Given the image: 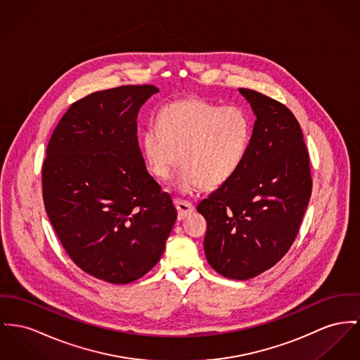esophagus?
Segmentation results:
<instances>
[{
  "mask_svg": "<svg viewBox=\"0 0 360 360\" xmlns=\"http://www.w3.org/2000/svg\"><path fill=\"white\" fill-rule=\"evenodd\" d=\"M174 206L177 209L179 219H184L186 217L190 216L192 212L195 210L192 203L187 202V200H181V199H174Z\"/></svg>",
  "mask_w": 360,
  "mask_h": 360,
  "instance_id": "obj_1",
  "label": "esophagus"
}]
</instances>
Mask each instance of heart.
<instances>
[{"instance_id":"heart-1","label":"heart","mask_w":360,"mask_h":360,"mask_svg":"<svg viewBox=\"0 0 360 360\" xmlns=\"http://www.w3.org/2000/svg\"><path fill=\"white\" fill-rule=\"evenodd\" d=\"M252 138V119L240 105L219 106L200 99L164 106L157 127L142 135V155L148 172L167 180L177 162L176 188L181 193L217 188L239 170Z\"/></svg>"}]
</instances>
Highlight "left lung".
<instances>
[{
	"label": "left lung",
	"mask_w": 360,
	"mask_h": 360,
	"mask_svg": "<svg viewBox=\"0 0 360 360\" xmlns=\"http://www.w3.org/2000/svg\"><path fill=\"white\" fill-rule=\"evenodd\" d=\"M257 120L236 174L198 205L206 218L205 254L224 277L248 280L277 264L296 239L311 196L310 157L293 113L239 89Z\"/></svg>",
	"instance_id": "left-lung-1"
}]
</instances>
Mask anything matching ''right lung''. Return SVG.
I'll use <instances>...</instances> for the list:
<instances>
[{"mask_svg": "<svg viewBox=\"0 0 360 360\" xmlns=\"http://www.w3.org/2000/svg\"><path fill=\"white\" fill-rule=\"evenodd\" d=\"M158 91L129 84L73 102L46 148L49 219L75 264L110 284L151 270L177 218L170 195L147 172L136 136L139 109Z\"/></svg>", "mask_w": 360, "mask_h": 360, "instance_id": "1", "label": "right lung"}]
</instances>
